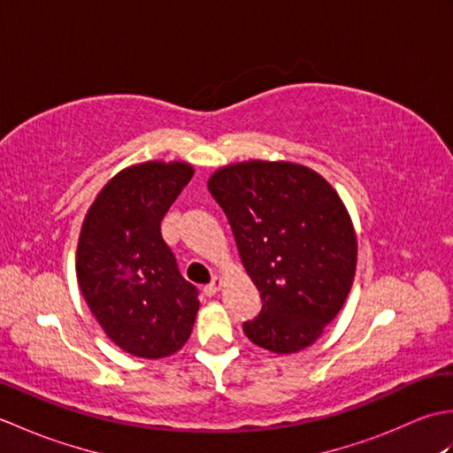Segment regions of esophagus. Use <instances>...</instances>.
Wrapping results in <instances>:
<instances>
[{"label": "esophagus", "mask_w": 453, "mask_h": 453, "mask_svg": "<svg viewBox=\"0 0 453 453\" xmlns=\"http://www.w3.org/2000/svg\"><path fill=\"white\" fill-rule=\"evenodd\" d=\"M219 288H221V278L216 276L214 280H211L208 286H204V294L206 296H214V294L219 292Z\"/></svg>", "instance_id": "esophagus-1"}]
</instances>
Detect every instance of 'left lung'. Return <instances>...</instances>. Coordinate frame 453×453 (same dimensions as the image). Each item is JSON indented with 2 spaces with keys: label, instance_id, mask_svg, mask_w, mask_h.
<instances>
[{
  "label": "left lung",
  "instance_id": "left-lung-1",
  "mask_svg": "<svg viewBox=\"0 0 453 453\" xmlns=\"http://www.w3.org/2000/svg\"><path fill=\"white\" fill-rule=\"evenodd\" d=\"M208 190L226 211L263 310L243 323L265 350L311 346L349 297L358 243L349 210L319 173L292 161L219 167Z\"/></svg>",
  "mask_w": 453,
  "mask_h": 453
}]
</instances>
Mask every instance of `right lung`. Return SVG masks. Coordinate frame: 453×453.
Masks as SVG:
<instances>
[{"label": "right lung", "mask_w": 453, "mask_h": 453, "mask_svg": "<svg viewBox=\"0 0 453 453\" xmlns=\"http://www.w3.org/2000/svg\"><path fill=\"white\" fill-rule=\"evenodd\" d=\"M195 175L185 161H146L117 173L85 214L75 273L109 339L138 358L180 350L200 307L161 237V219Z\"/></svg>", "instance_id": "add662e5"}]
</instances>
